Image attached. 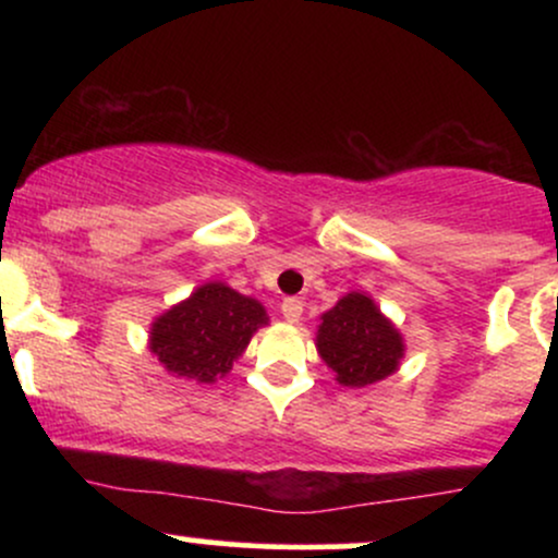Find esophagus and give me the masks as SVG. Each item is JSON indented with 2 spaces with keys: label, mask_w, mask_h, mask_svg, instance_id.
Instances as JSON below:
<instances>
[{
  "label": "esophagus",
  "mask_w": 558,
  "mask_h": 558,
  "mask_svg": "<svg viewBox=\"0 0 558 558\" xmlns=\"http://www.w3.org/2000/svg\"><path fill=\"white\" fill-rule=\"evenodd\" d=\"M280 312H283L286 323H299L301 319V312H304V304H301L299 299H283V304H280Z\"/></svg>",
  "instance_id": "esophagus-1"
}]
</instances>
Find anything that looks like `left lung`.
<instances>
[{"label":"left lung","mask_w":558,"mask_h":558,"mask_svg":"<svg viewBox=\"0 0 558 558\" xmlns=\"http://www.w3.org/2000/svg\"><path fill=\"white\" fill-rule=\"evenodd\" d=\"M315 345L319 360L336 373L338 386L345 388L386 380L407 354L401 330L364 291H349L319 315Z\"/></svg>","instance_id":"8db88e82"}]
</instances>
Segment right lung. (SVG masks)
<instances>
[{
  "label": "right lung",
  "mask_w": 558,
  "mask_h": 558,
  "mask_svg": "<svg viewBox=\"0 0 558 558\" xmlns=\"http://www.w3.org/2000/svg\"><path fill=\"white\" fill-rule=\"evenodd\" d=\"M270 325L262 301L207 280L189 299L151 319L149 351L165 373L196 386L222 380L259 328Z\"/></svg>",
  "instance_id": "right-lung-1"
}]
</instances>
